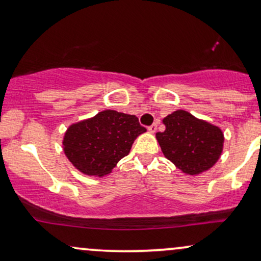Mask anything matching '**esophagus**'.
Masks as SVG:
<instances>
[{"instance_id":"34e87169","label":"esophagus","mask_w":261,"mask_h":261,"mask_svg":"<svg viewBox=\"0 0 261 261\" xmlns=\"http://www.w3.org/2000/svg\"><path fill=\"white\" fill-rule=\"evenodd\" d=\"M156 128H158V125H156V123H154V124H151L150 126H148V131H149L150 134H154L155 131H156Z\"/></svg>"}]
</instances>
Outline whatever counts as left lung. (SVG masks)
Listing matches in <instances>:
<instances>
[{
	"label": "left lung",
	"instance_id": "obj_1",
	"mask_svg": "<svg viewBox=\"0 0 261 261\" xmlns=\"http://www.w3.org/2000/svg\"><path fill=\"white\" fill-rule=\"evenodd\" d=\"M164 124L165 131L156 134L161 150L184 173L203 172L219 159L224 142L219 127L197 119L186 111L167 115Z\"/></svg>",
	"mask_w": 261,
	"mask_h": 261
}]
</instances>
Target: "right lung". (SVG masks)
<instances>
[{
    "mask_svg": "<svg viewBox=\"0 0 261 261\" xmlns=\"http://www.w3.org/2000/svg\"><path fill=\"white\" fill-rule=\"evenodd\" d=\"M136 115L103 111L66 131L64 150L68 160L89 176H105L126 156L138 135L144 133Z\"/></svg>",
    "mask_w": 261,
    "mask_h": 261,
    "instance_id": "right-lung-1",
    "label": "right lung"
}]
</instances>
